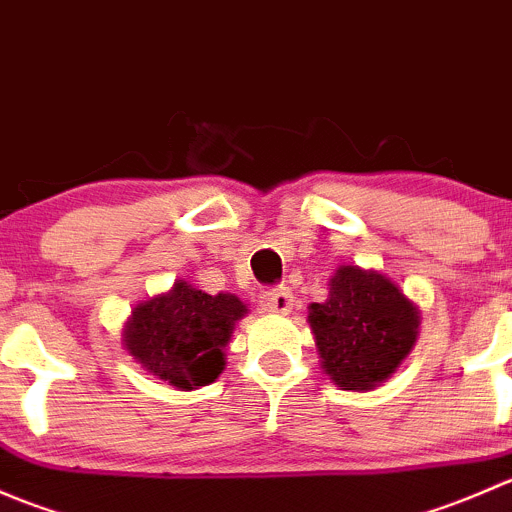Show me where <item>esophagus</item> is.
Returning a JSON list of instances; mask_svg holds the SVG:
<instances>
[{"label": "esophagus", "instance_id": "obj_1", "mask_svg": "<svg viewBox=\"0 0 512 512\" xmlns=\"http://www.w3.org/2000/svg\"><path fill=\"white\" fill-rule=\"evenodd\" d=\"M292 304H294V294L289 287H280V289H272L262 297V307L265 312L270 314H289L292 312Z\"/></svg>", "mask_w": 512, "mask_h": 512}]
</instances>
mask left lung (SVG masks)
Listing matches in <instances>:
<instances>
[{"label":"left lung","instance_id":"left-lung-1","mask_svg":"<svg viewBox=\"0 0 512 512\" xmlns=\"http://www.w3.org/2000/svg\"><path fill=\"white\" fill-rule=\"evenodd\" d=\"M307 322L324 374L344 391H371L414 349L421 314L381 272L342 265Z\"/></svg>","mask_w":512,"mask_h":512}]
</instances>
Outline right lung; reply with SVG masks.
<instances>
[{"label": "right lung", "mask_w": 512, "mask_h": 512, "mask_svg": "<svg viewBox=\"0 0 512 512\" xmlns=\"http://www.w3.org/2000/svg\"><path fill=\"white\" fill-rule=\"evenodd\" d=\"M247 307L235 294H208L178 280L133 309L123 329L128 354L180 391L208 386L223 374V347Z\"/></svg>", "instance_id": "obj_1"}]
</instances>
